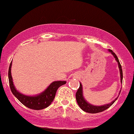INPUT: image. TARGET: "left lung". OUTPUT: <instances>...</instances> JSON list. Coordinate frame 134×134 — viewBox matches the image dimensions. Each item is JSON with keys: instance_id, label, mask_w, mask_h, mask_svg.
Returning a JSON list of instances; mask_svg holds the SVG:
<instances>
[{"instance_id": "obj_1", "label": "left lung", "mask_w": 134, "mask_h": 134, "mask_svg": "<svg viewBox=\"0 0 134 134\" xmlns=\"http://www.w3.org/2000/svg\"><path fill=\"white\" fill-rule=\"evenodd\" d=\"M108 51L112 54L113 57H114V58H115L116 61L117 62L118 65V68L119 69H120V81H121V83H122V80H123V71H122L121 64H120L118 58L117 56L116 55V54L114 53L111 49H108ZM120 92H121V90L120 91L119 95L120 94ZM119 95L114 100H113L112 102L109 103V104H104V105H92V104H90L87 100H86V99H85V97H84L83 86H82L81 83H79V89L77 90V92H76V100H77V104H78L79 106L80 107V108L82 110H83L84 111H85V112L86 113H98L102 112V111H105V110H106L107 109H108L109 107H111V105L114 104V102L116 100L117 98H118Z\"/></svg>"}]
</instances>
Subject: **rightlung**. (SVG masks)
I'll list each match as a JSON object with an SVG mask.
<instances>
[{
  "instance_id": "obj_1",
  "label": "right lung",
  "mask_w": 134,
  "mask_h": 134,
  "mask_svg": "<svg viewBox=\"0 0 134 134\" xmlns=\"http://www.w3.org/2000/svg\"><path fill=\"white\" fill-rule=\"evenodd\" d=\"M11 66L12 61L10 64L8 72L9 82L11 92L21 104L32 109L41 110L49 106L53 101L58 88L66 83L65 81H56L52 82L45 90L39 94L36 95H25L20 93L14 86L11 76Z\"/></svg>"
}]
</instances>
